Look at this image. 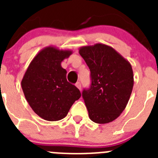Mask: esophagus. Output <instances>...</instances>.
Returning <instances> with one entry per match:
<instances>
[{"mask_svg": "<svg viewBox=\"0 0 158 158\" xmlns=\"http://www.w3.org/2000/svg\"><path fill=\"white\" fill-rule=\"evenodd\" d=\"M76 86H77V88L78 89H80V90H81V84L80 82H77Z\"/></svg>", "mask_w": 158, "mask_h": 158, "instance_id": "obj_1", "label": "esophagus"}]
</instances>
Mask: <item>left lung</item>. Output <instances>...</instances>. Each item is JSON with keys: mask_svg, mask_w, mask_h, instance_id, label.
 I'll list each match as a JSON object with an SVG mask.
<instances>
[{"mask_svg": "<svg viewBox=\"0 0 158 158\" xmlns=\"http://www.w3.org/2000/svg\"><path fill=\"white\" fill-rule=\"evenodd\" d=\"M79 54L91 72V87L82 93L89 118L100 124L112 122L126 108L132 93L131 63L103 43L81 47Z\"/></svg>", "mask_w": 158, "mask_h": 158, "instance_id": "obj_1", "label": "left lung"}]
</instances>
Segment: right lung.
I'll return each mask as SVG.
<instances>
[{
    "mask_svg": "<svg viewBox=\"0 0 158 158\" xmlns=\"http://www.w3.org/2000/svg\"><path fill=\"white\" fill-rule=\"evenodd\" d=\"M73 51L53 46L43 48L29 64L21 81L23 94L32 110L47 121H58L67 115L80 98V90L66 80L61 63Z\"/></svg>",
    "mask_w": 158,
    "mask_h": 158,
    "instance_id": "1",
    "label": "right lung"
}]
</instances>
